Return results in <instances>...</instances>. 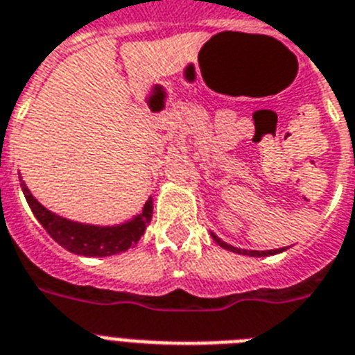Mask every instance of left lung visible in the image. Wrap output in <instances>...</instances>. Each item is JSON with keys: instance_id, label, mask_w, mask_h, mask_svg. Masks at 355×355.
<instances>
[{"instance_id": "8db88e82", "label": "left lung", "mask_w": 355, "mask_h": 355, "mask_svg": "<svg viewBox=\"0 0 355 355\" xmlns=\"http://www.w3.org/2000/svg\"><path fill=\"white\" fill-rule=\"evenodd\" d=\"M212 237H214V241L218 243L219 247L227 248V250H230V252H236V254H243V256L265 257V256H274V254H279V252L286 250V248H276V250H261V252H259V250H245V248H236V247H232V245H228V243L221 241V239H219L216 234H212Z\"/></svg>"}]
</instances>
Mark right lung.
Here are the masks:
<instances>
[{"instance_id":"right-lung-1","label":"right lung","mask_w":355,"mask_h":355,"mask_svg":"<svg viewBox=\"0 0 355 355\" xmlns=\"http://www.w3.org/2000/svg\"><path fill=\"white\" fill-rule=\"evenodd\" d=\"M23 194L26 203L32 209L34 216L37 218L43 228L55 243L67 248L72 254L87 257H107L128 250L130 247L137 245L145 232L146 225L152 219V198L143 207V212L134 219L116 227H94V225H83L70 221V219L55 216L54 212L46 210L37 199L31 194L26 184L21 181Z\"/></svg>"}]
</instances>
